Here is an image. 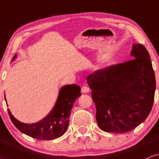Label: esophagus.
<instances>
[{
	"label": "esophagus",
	"instance_id": "1",
	"mask_svg": "<svg viewBox=\"0 0 159 159\" xmlns=\"http://www.w3.org/2000/svg\"><path fill=\"white\" fill-rule=\"evenodd\" d=\"M90 92V89L87 86H82L81 87V93H87Z\"/></svg>",
	"mask_w": 159,
	"mask_h": 159
}]
</instances>
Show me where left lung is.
I'll use <instances>...</instances> for the list:
<instances>
[{"instance_id":"obj_1","label":"left lung","mask_w":159,"mask_h":159,"mask_svg":"<svg viewBox=\"0 0 159 159\" xmlns=\"http://www.w3.org/2000/svg\"><path fill=\"white\" fill-rule=\"evenodd\" d=\"M132 48L134 59L96 71L87 78L96 121L104 132H131L152 110L156 84L150 57L140 43Z\"/></svg>"}]
</instances>
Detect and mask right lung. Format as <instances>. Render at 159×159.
Here are the masks:
<instances>
[{
	"label": "right lung",
	"mask_w": 159,
	"mask_h": 159,
	"mask_svg": "<svg viewBox=\"0 0 159 159\" xmlns=\"http://www.w3.org/2000/svg\"><path fill=\"white\" fill-rule=\"evenodd\" d=\"M15 58L16 54L12 61ZM80 96H81V93L79 86L76 84L63 86L60 90L55 105L51 112L43 120L34 123H21L12 116L9 109L7 111L11 121L21 132L35 139L54 140L61 137L66 131L69 126L71 110L76 98Z\"/></svg>",
	"instance_id": "obj_1"
}]
</instances>
